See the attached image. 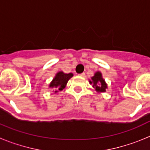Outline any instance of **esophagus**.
I'll list each match as a JSON object with an SVG mask.
<instances>
[{
	"mask_svg": "<svg viewBox=\"0 0 150 150\" xmlns=\"http://www.w3.org/2000/svg\"><path fill=\"white\" fill-rule=\"evenodd\" d=\"M85 75H86V74H85V73H82V74H79V76H82V77H84Z\"/></svg>",
	"mask_w": 150,
	"mask_h": 150,
	"instance_id": "34e87169",
	"label": "esophagus"
}]
</instances>
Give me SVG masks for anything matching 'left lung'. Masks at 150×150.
<instances>
[{"mask_svg": "<svg viewBox=\"0 0 150 150\" xmlns=\"http://www.w3.org/2000/svg\"><path fill=\"white\" fill-rule=\"evenodd\" d=\"M89 83L92 85V87L98 93H104L107 88V84L100 71H97L95 73L94 76L89 80Z\"/></svg>", "mask_w": 150, "mask_h": 150, "instance_id": "obj_1", "label": "left lung"}]
</instances>
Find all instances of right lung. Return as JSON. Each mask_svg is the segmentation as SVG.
Returning a JSON list of instances; mask_svg holds the SVG:
<instances>
[{"label":"right lung","instance_id":"add662e5","mask_svg":"<svg viewBox=\"0 0 150 150\" xmlns=\"http://www.w3.org/2000/svg\"><path fill=\"white\" fill-rule=\"evenodd\" d=\"M73 76L74 74L72 73L65 74L63 71H59L55 74V76H54L52 82L49 85V88L54 89L52 92H55V93L59 92V91H62L67 86L69 79Z\"/></svg>","mask_w":150,"mask_h":150}]
</instances>
